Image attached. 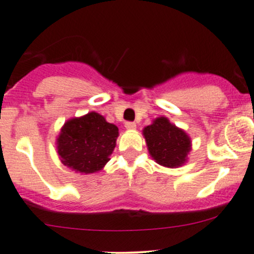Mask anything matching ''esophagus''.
Here are the masks:
<instances>
[{
	"label": "esophagus",
	"mask_w": 254,
	"mask_h": 254,
	"mask_svg": "<svg viewBox=\"0 0 254 254\" xmlns=\"http://www.w3.org/2000/svg\"><path fill=\"white\" fill-rule=\"evenodd\" d=\"M125 127H127V130H134L135 127H136V124L132 122H127L125 123Z\"/></svg>",
	"instance_id": "34e87169"
}]
</instances>
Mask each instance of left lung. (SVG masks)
Wrapping results in <instances>:
<instances>
[{
  "mask_svg": "<svg viewBox=\"0 0 254 254\" xmlns=\"http://www.w3.org/2000/svg\"><path fill=\"white\" fill-rule=\"evenodd\" d=\"M151 157L161 166L177 168L187 162L191 150L190 137L165 117L156 118L142 130Z\"/></svg>",
  "mask_w": 254,
  "mask_h": 254,
  "instance_id": "1",
  "label": "left lung"
}]
</instances>
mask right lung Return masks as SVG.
Returning a JSON list of instances; mask_svg holds the SVG:
<instances>
[{
	"instance_id": "obj_1",
	"label": "right lung",
	"mask_w": 254,
	"mask_h": 254,
	"mask_svg": "<svg viewBox=\"0 0 254 254\" xmlns=\"http://www.w3.org/2000/svg\"><path fill=\"white\" fill-rule=\"evenodd\" d=\"M118 135L119 129L96 112L72 118L56 139L61 162L75 172H98L111 160Z\"/></svg>"
}]
</instances>
